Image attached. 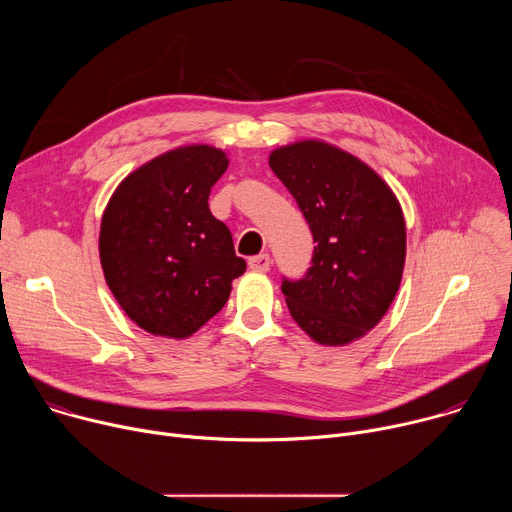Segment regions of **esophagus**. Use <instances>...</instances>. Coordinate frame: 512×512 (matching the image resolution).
<instances>
[{
    "label": "esophagus",
    "mask_w": 512,
    "mask_h": 512,
    "mask_svg": "<svg viewBox=\"0 0 512 512\" xmlns=\"http://www.w3.org/2000/svg\"><path fill=\"white\" fill-rule=\"evenodd\" d=\"M269 267H271V257L267 253H261V255H255L249 259V269H253V271L265 273V271H269Z\"/></svg>",
    "instance_id": "esophagus-1"
}]
</instances>
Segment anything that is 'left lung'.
Returning <instances> with one entry per match:
<instances>
[{
    "instance_id": "8db88e82",
    "label": "left lung",
    "mask_w": 512,
    "mask_h": 512,
    "mask_svg": "<svg viewBox=\"0 0 512 512\" xmlns=\"http://www.w3.org/2000/svg\"><path fill=\"white\" fill-rule=\"evenodd\" d=\"M269 166L318 243L308 275L281 283L289 314L314 342L346 346L381 322L399 291L407 251L401 204L369 164L322 139L275 148Z\"/></svg>"
}]
</instances>
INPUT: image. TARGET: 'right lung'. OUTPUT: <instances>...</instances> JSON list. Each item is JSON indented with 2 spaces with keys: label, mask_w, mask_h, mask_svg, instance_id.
<instances>
[{
  "label": "right lung",
  "mask_w": 512,
  "mask_h": 512,
  "mask_svg": "<svg viewBox=\"0 0 512 512\" xmlns=\"http://www.w3.org/2000/svg\"><path fill=\"white\" fill-rule=\"evenodd\" d=\"M229 158L206 143L141 164L111 194L99 233L105 281L145 332L182 340L227 304L247 263L208 208Z\"/></svg>",
  "instance_id": "obj_1"
}]
</instances>
